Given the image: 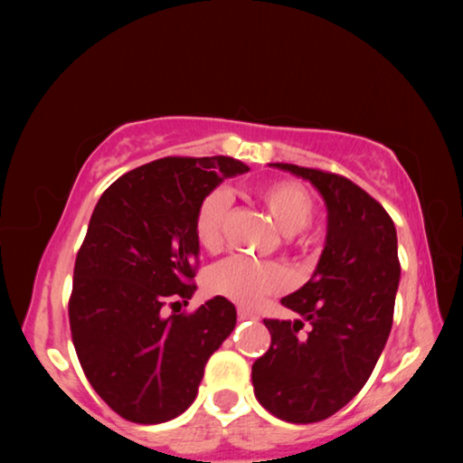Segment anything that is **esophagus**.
<instances>
[{"label":"esophagus","instance_id":"obj_1","mask_svg":"<svg viewBox=\"0 0 463 463\" xmlns=\"http://www.w3.org/2000/svg\"><path fill=\"white\" fill-rule=\"evenodd\" d=\"M237 315H239V318H241V320H247V318H257L253 310H249V308H242V307H239Z\"/></svg>","mask_w":463,"mask_h":463}]
</instances>
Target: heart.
<instances>
[{
  "label": "heart",
  "instance_id": "b5f03b06",
  "mask_svg": "<svg viewBox=\"0 0 463 463\" xmlns=\"http://www.w3.org/2000/svg\"><path fill=\"white\" fill-rule=\"evenodd\" d=\"M265 210L278 229L284 232L288 245L298 253H310L318 245V234L308 229L315 214L312 195L300 184L289 179H276L255 190ZM229 194L213 190L203 195L195 213L194 231L200 245L208 250L221 249L224 241V222L229 214ZM288 286V271L278 261H257L249 257H229L218 261L206 273V288L210 292L229 300L255 307L268 294H278Z\"/></svg>",
  "mask_w": 463,
  "mask_h": 463
}]
</instances>
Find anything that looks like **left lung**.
Returning a JSON list of instances; mask_svg holds the SVG:
<instances>
[{
    "label": "left lung",
    "mask_w": 463,
    "mask_h": 463,
    "mask_svg": "<svg viewBox=\"0 0 463 463\" xmlns=\"http://www.w3.org/2000/svg\"><path fill=\"white\" fill-rule=\"evenodd\" d=\"M323 194L326 245L315 276L281 298L303 320L263 318L271 345L250 367L255 396L281 420L308 425L333 417L370 378L388 341L401 261L396 229L378 200L323 169L269 163Z\"/></svg>",
    "instance_id": "8db88e82"
}]
</instances>
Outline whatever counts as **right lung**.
I'll list each match as a JSON object with an SVG mask.
<instances>
[{
	"label": "right lung",
	"instance_id": "1",
	"mask_svg": "<svg viewBox=\"0 0 463 463\" xmlns=\"http://www.w3.org/2000/svg\"><path fill=\"white\" fill-rule=\"evenodd\" d=\"M249 171L232 156H165L101 194L77 250L69 325L85 378L122 419L156 425L194 402L210 355L237 325L216 296L171 312L195 292L203 195Z\"/></svg>",
	"mask_w": 463,
	"mask_h": 463
}]
</instances>
